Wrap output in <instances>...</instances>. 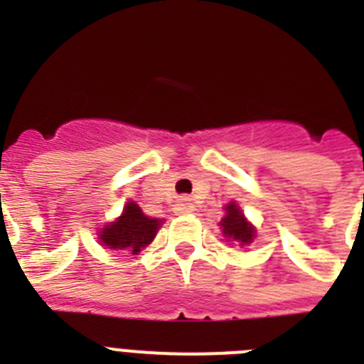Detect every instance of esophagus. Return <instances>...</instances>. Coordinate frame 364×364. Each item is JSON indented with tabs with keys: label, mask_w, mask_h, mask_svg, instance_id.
I'll return each instance as SVG.
<instances>
[{
	"label": "esophagus",
	"mask_w": 364,
	"mask_h": 364,
	"mask_svg": "<svg viewBox=\"0 0 364 364\" xmlns=\"http://www.w3.org/2000/svg\"><path fill=\"white\" fill-rule=\"evenodd\" d=\"M193 210H195V205H193L191 198H188V197L178 198V202H176V205H175V211L178 215H188V213H191Z\"/></svg>",
	"instance_id": "34e87169"
}]
</instances>
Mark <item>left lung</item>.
<instances>
[{
	"instance_id": "left-lung-1",
	"label": "left lung",
	"mask_w": 364,
	"mask_h": 364,
	"mask_svg": "<svg viewBox=\"0 0 364 364\" xmlns=\"http://www.w3.org/2000/svg\"><path fill=\"white\" fill-rule=\"evenodd\" d=\"M220 228L224 237L230 240H235V242H239L240 246H246L253 240L255 237V230L250 222L244 218L242 211L237 208L235 202L226 205V217L220 220Z\"/></svg>"
}]
</instances>
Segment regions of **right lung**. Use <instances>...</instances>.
Returning a JSON list of instances; mask_svg holds the SVG:
<instances>
[{"instance_id":"add662e5","label":"right lung","mask_w":364,"mask_h":364,"mask_svg":"<svg viewBox=\"0 0 364 364\" xmlns=\"http://www.w3.org/2000/svg\"><path fill=\"white\" fill-rule=\"evenodd\" d=\"M159 228L160 220L146 217L134 202H127L122 217L100 231V240L111 250H127L134 255L151 244Z\"/></svg>"}]
</instances>
